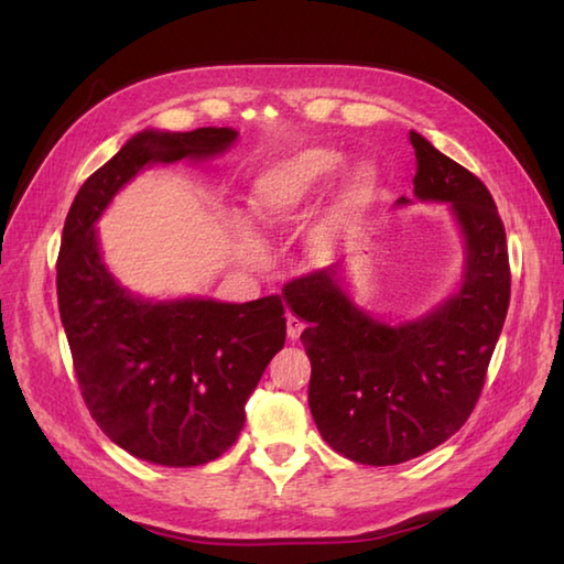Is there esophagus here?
<instances>
[{"mask_svg": "<svg viewBox=\"0 0 564 564\" xmlns=\"http://www.w3.org/2000/svg\"><path fill=\"white\" fill-rule=\"evenodd\" d=\"M285 329H289V337L295 341L297 337H301L303 329H305V322L297 319L295 315H289L285 317Z\"/></svg>", "mask_w": 564, "mask_h": 564, "instance_id": "esophagus-1", "label": "esophagus"}]
</instances>
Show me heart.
Masks as SVG:
<instances>
[{
    "mask_svg": "<svg viewBox=\"0 0 564 564\" xmlns=\"http://www.w3.org/2000/svg\"><path fill=\"white\" fill-rule=\"evenodd\" d=\"M341 154L325 148H310L293 154V158L273 164L271 170L259 178V184L251 191L249 208L251 215L263 225H279L289 215L301 208L327 178L339 170ZM376 188V170L368 164H358L346 176L339 191V200L334 206L332 220L344 223L346 218L361 213Z\"/></svg>",
    "mask_w": 564,
    "mask_h": 564,
    "instance_id": "obj_1",
    "label": "heart"
}]
</instances>
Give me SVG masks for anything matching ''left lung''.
<instances>
[{
  "mask_svg": "<svg viewBox=\"0 0 564 564\" xmlns=\"http://www.w3.org/2000/svg\"><path fill=\"white\" fill-rule=\"evenodd\" d=\"M410 142L414 196L451 203L460 223V291L426 317L392 327L349 301L339 267L283 285V301L307 322L301 339L313 364L310 412L334 451L364 465L412 460L467 422L511 295L507 232L492 194L414 130Z\"/></svg>",
  "mask_w": 564,
  "mask_h": 564,
  "instance_id": "left-lung-1",
  "label": "left lung"
}]
</instances>
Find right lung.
<instances>
[{
	"label": "right lung",
	"mask_w": 564,
	"mask_h": 564,
	"mask_svg": "<svg viewBox=\"0 0 564 564\" xmlns=\"http://www.w3.org/2000/svg\"><path fill=\"white\" fill-rule=\"evenodd\" d=\"M232 128L145 130L77 191L57 254L59 319L94 422L140 460L203 465L232 446L245 402L285 344L281 295L251 303H152L116 283L94 223L145 164L225 152Z\"/></svg>",
	"instance_id": "right-lung-1"
}]
</instances>
